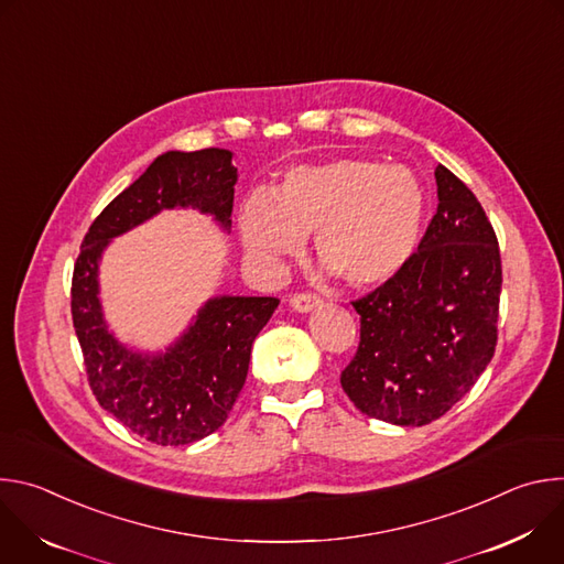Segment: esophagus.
Segmentation results:
<instances>
[{"label": "esophagus", "instance_id": "esophagus-1", "mask_svg": "<svg viewBox=\"0 0 564 564\" xmlns=\"http://www.w3.org/2000/svg\"><path fill=\"white\" fill-rule=\"evenodd\" d=\"M318 296H314V294H294V296H290V307L294 310V312H301V314H305V312H312L314 307H318Z\"/></svg>", "mask_w": 564, "mask_h": 564}]
</instances>
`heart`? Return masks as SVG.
Masks as SVG:
<instances>
[{
	"instance_id": "obj_1",
	"label": "heart",
	"mask_w": 564,
	"mask_h": 564,
	"mask_svg": "<svg viewBox=\"0 0 564 564\" xmlns=\"http://www.w3.org/2000/svg\"><path fill=\"white\" fill-rule=\"evenodd\" d=\"M426 220V189L406 165L337 158L299 165L270 196L250 194L238 209L246 250L270 265L303 250L352 288L392 279L415 254Z\"/></svg>"
}]
</instances>
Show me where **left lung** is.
Masks as SVG:
<instances>
[{
  "label": "left lung",
  "mask_w": 564,
  "mask_h": 564,
  "mask_svg": "<svg viewBox=\"0 0 564 564\" xmlns=\"http://www.w3.org/2000/svg\"><path fill=\"white\" fill-rule=\"evenodd\" d=\"M437 212L417 252L355 301L361 341L341 388L368 417L424 426L448 413L487 370L498 341L502 263L475 194L444 165Z\"/></svg>",
  "instance_id": "left-lung-1"
}]
</instances>
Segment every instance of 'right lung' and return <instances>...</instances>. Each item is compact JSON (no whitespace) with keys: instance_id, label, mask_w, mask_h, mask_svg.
Wrapping results in <instances>:
<instances>
[{"instance_id":"1","label":"right lung","mask_w":564,"mask_h":564,"mask_svg":"<svg viewBox=\"0 0 564 564\" xmlns=\"http://www.w3.org/2000/svg\"><path fill=\"white\" fill-rule=\"evenodd\" d=\"M229 149L167 151L118 194L89 227L70 285L73 328L91 390L122 426L160 446H183L218 431L246 383L252 344L274 314V296L207 299L165 350L144 352L109 328L100 261L111 240L167 209H196L231 229L238 172Z\"/></svg>"}]
</instances>
